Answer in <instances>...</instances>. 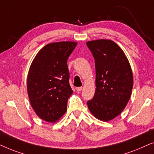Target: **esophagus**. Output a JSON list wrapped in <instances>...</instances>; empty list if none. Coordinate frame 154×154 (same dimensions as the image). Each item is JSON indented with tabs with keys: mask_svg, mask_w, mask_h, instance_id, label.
<instances>
[{
	"mask_svg": "<svg viewBox=\"0 0 154 154\" xmlns=\"http://www.w3.org/2000/svg\"><path fill=\"white\" fill-rule=\"evenodd\" d=\"M82 87L76 88V90H77V91H82Z\"/></svg>",
	"mask_w": 154,
	"mask_h": 154,
	"instance_id": "34e87169",
	"label": "esophagus"
}]
</instances>
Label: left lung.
<instances>
[{
  "label": "left lung",
  "mask_w": 154,
  "mask_h": 154,
  "mask_svg": "<svg viewBox=\"0 0 154 154\" xmlns=\"http://www.w3.org/2000/svg\"><path fill=\"white\" fill-rule=\"evenodd\" d=\"M87 45L95 60L96 87L87 106L95 118L107 122L121 113L130 100L132 68L123 51L112 41H90Z\"/></svg>",
  "instance_id": "left-lung-1"
}]
</instances>
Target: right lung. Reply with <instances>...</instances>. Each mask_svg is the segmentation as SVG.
Wrapping results in <instances>:
<instances>
[{
    "instance_id": "1",
    "label": "right lung",
    "mask_w": 154,
    "mask_h": 154,
    "mask_svg": "<svg viewBox=\"0 0 154 154\" xmlns=\"http://www.w3.org/2000/svg\"><path fill=\"white\" fill-rule=\"evenodd\" d=\"M77 43H51L38 51L29 69L27 92L31 106L41 119L58 120L72 94L67 61Z\"/></svg>"
}]
</instances>
